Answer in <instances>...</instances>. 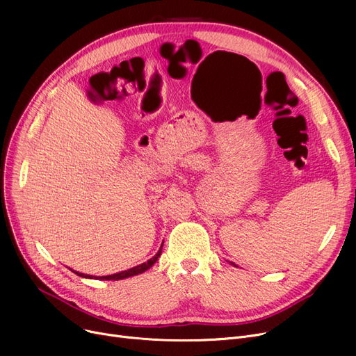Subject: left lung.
<instances>
[{
    "label": "left lung",
    "mask_w": 356,
    "mask_h": 356,
    "mask_svg": "<svg viewBox=\"0 0 356 356\" xmlns=\"http://www.w3.org/2000/svg\"><path fill=\"white\" fill-rule=\"evenodd\" d=\"M234 266H235V264H234Z\"/></svg>",
    "instance_id": "1"
}]
</instances>
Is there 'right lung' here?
Returning a JSON list of instances; mask_svg holds the SVG:
<instances>
[{
  "mask_svg": "<svg viewBox=\"0 0 356 356\" xmlns=\"http://www.w3.org/2000/svg\"><path fill=\"white\" fill-rule=\"evenodd\" d=\"M163 247V245H161ZM161 247L160 250L157 251V254L149 258L147 263H143L137 267H133L129 270H125V271H121V273H117V274H112V275H104V277H92V275H88V274H83V273H78V271H73L74 274H78L79 277H85V278H99V280H124V278H128V277H133V275H137V274H141L144 271H147L149 267H153L156 261L159 259V257L161 255Z\"/></svg>",
  "mask_w": 356,
  "mask_h": 356,
  "instance_id": "obj_1",
  "label": "right lung"
}]
</instances>
